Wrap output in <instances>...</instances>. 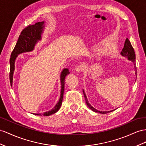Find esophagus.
Instances as JSON below:
<instances>
[{"label":"esophagus","instance_id":"34e87169","mask_svg":"<svg viewBox=\"0 0 146 146\" xmlns=\"http://www.w3.org/2000/svg\"><path fill=\"white\" fill-rule=\"evenodd\" d=\"M84 69V65H78L77 66H76V68H75V70H76V71L77 72H82V71H83V70Z\"/></svg>","mask_w":146,"mask_h":146}]
</instances>
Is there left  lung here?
Here are the masks:
<instances>
[{"label": "left lung", "instance_id": "left-lung-1", "mask_svg": "<svg viewBox=\"0 0 146 146\" xmlns=\"http://www.w3.org/2000/svg\"><path fill=\"white\" fill-rule=\"evenodd\" d=\"M121 55L123 57H125L128 58V59L129 60H131V62H133L134 63V68H135V73H136V55H135V53H134V48L132 46L129 40L126 38V40H125V42L124 44V47L122 49V51L121 52ZM83 91V94H84V98L86 100V102L87 104V106L89 107V109H91L92 111H94L95 112H98V113H109V112L112 111L113 110H111V111H99L97 109H94V107L92 106H91V105L88 102V100L87 99V97L86 96L84 90Z\"/></svg>", "mask_w": 146, "mask_h": 146}]
</instances>
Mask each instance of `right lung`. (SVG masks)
<instances>
[{
	"instance_id": "obj_1",
	"label": "right lung",
	"mask_w": 146,
	"mask_h": 146,
	"mask_svg": "<svg viewBox=\"0 0 146 146\" xmlns=\"http://www.w3.org/2000/svg\"><path fill=\"white\" fill-rule=\"evenodd\" d=\"M45 27L44 21H41L36 23L35 25H29L26 27L21 31L20 35L18 37L17 42L15 46L14 49L11 54L10 58V82L11 86H12L13 83V74L15 70V62L17 57L18 55L24 52H31L34 50L35 45L39 40H41V35H42L44 28ZM70 73L68 69L64 68L61 73L60 82H61V92L60 98L57 104H56L54 109L44 112L42 113L44 116H49L52 114L56 113L61 107L63 92L65 90V78L67 74ZM36 115H41L40 113H33Z\"/></svg>"
}]
</instances>
